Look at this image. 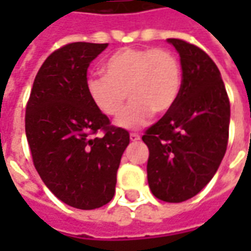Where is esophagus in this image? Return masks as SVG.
Wrapping results in <instances>:
<instances>
[{
    "mask_svg": "<svg viewBox=\"0 0 251 251\" xmlns=\"http://www.w3.org/2000/svg\"><path fill=\"white\" fill-rule=\"evenodd\" d=\"M141 138L140 134H137V132H131L130 134V140L131 141H138Z\"/></svg>",
    "mask_w": 251,
    "mask_h": 251,
    "instance_id": "esophagus-1",
    "label": "esophagus"
}]
</instances>
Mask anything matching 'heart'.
I'll use <instances>...</instances> for the list:
<instances>
[{"mask_svg":"<svg viewBox=\"0 0 251 251\" xmlns=\"http://www.w3.org/2000/svg\"><path fill=\"white\" fill-rule=\"evenodd\" d=\"M101 73L104 76L88 79V96L107 117L120 116L128 96L130 106L117 120L126 130L141 128L153 111L168 113L183 83L178 60L162 49H121L103 63Z\"/></svg>","mask_w":251,"mask_h":251,"instance_id":"b5f03b06","label":"heart"}]
</instances>
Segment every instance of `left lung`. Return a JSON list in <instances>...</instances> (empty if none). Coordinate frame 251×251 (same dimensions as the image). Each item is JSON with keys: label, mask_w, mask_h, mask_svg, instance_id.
Masks as SVG:
<instances>
[{"label": "left lung", "mask_w": 251, "mask_h": 251, "mask_svg": "<svg viewBox=\"0 0 251 251\" xmlns=\"http://www.w3.org/2000/svg\"><path fill=\"white\" fill-rule=\"evenodd\" d=\"M180 55L183 83L175 106L142 141L152 194L166 202L197 196L217 173L229 137L230 104L215 63L200 47L168 39Z\"/></svg>", "instance_id": "obj_1"}]
</instances>
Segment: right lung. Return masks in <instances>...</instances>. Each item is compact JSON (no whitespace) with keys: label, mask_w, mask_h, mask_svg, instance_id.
Masks as SVG:
<instances>
[{"label":"right lung","mask_w":251,"mask_h":251,"mask_svg":"<svg viewBox=\"0 0 251 251\" xmlns=\"http://www.w3.org/2000/svg\"><path fill=\"white\" fill-rule=\"evenodd\" d=\"M107 43H70L51 53L36 75L25 130L34 168L58 200L78 209L110 201L128 131L110 126L86 92L89 64ZM99 130L103 136H96Z\"/></svg>","instance_id":"right-lung-1"}]
</instances>
